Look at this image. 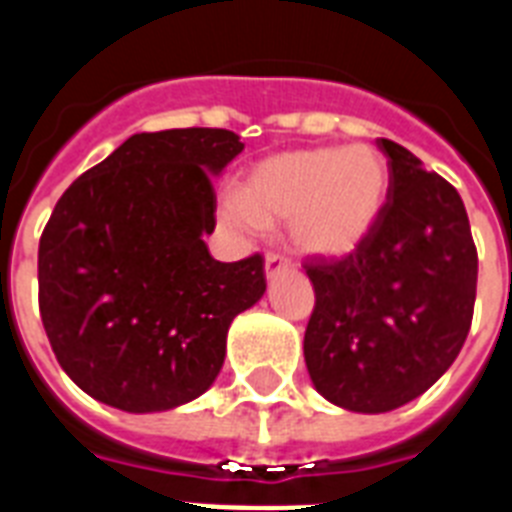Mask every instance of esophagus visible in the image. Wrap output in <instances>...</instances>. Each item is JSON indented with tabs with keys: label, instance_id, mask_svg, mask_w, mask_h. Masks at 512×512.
Instances as JSON below:
<instances>
[{
	"label": "esophagus",
	"instance_id": "esophagus-1",
	"mask_svg": "<svg viewBox=\"0 0 512 512\" xmlns=\"http://www.w3.org/2000/svg\"><path fill=\"white\" fill-rule=\"evenodd\" d=\"M287 268H292V260L287 255H281V252H268L265 255V276L268 279H273L276 273L287 271Z\"/></svg>",
	"mask_w": 512,
	"mask_h": 512
}]
</instances>
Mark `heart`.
<instances>
[{"mask_svg": "<svg viewBox=\"0 0 512 512\" xmlns=\"http://www.w3.org/2000/svg\"><path fill=\"white\" fill-rule=\"evenodd\" d=\"M388 196V164L380 151L303 148L265 159L241 185V201H225V220L239 231L292 220V239L313 255H345L364 239Z\"/></svg>", "mask_w": 512, "mask_h": 512, "instance_id": "1", "label": "heart"}]
</instances>
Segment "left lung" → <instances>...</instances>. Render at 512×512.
<instances>
[{"label": "left lung", "instance_id": "obj_1", "mask_svg": "<svg viewBox=\"0 0 512 512\" xmlns=\"http://www.w3.org/2000/svg\"><path fill=\"white\" fill-rule=\"evenodd\" d=\"M388 196L356 249L305 263L316 305L305 327L313 385L350 412L380 414L422 396L470 332L478 252L460 193L412 151L377 138Z\"/></svg>", "mask_w": 512, "mask_h": 512}]
</instances>
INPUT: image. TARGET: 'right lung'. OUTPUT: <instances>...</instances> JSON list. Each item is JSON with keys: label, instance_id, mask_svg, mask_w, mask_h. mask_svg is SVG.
Listing matches in <instances>:
<instances>
[{"label": "right lung", "instance_id": "right-lung-1", "mask_svg": "<svg viewBox=\"0 0 512 512\" xmlns=\"http://www.w3.org/2000/svg\"><path fill=\"white\" fill-rule=\"evenodd\" d=\"M231 130L140 132L76 177L39 239V313L71 380L122 412H164L215 382L231 321L265 292L260 252L220 263L212 175Z\"/></svg>", "mask_w": 512, "mask_h": 512}]
</instances>
